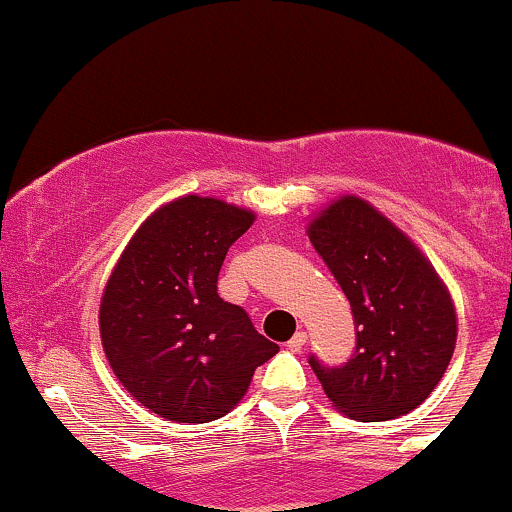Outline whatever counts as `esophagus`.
Instances as JSON below:
<instances>
[{
    "instance_id": "esophagus-1",
    "label": "esophagus",
    "mask_w": 512,
    "mask_h": 512,
    "mask_svg": "<svg viewBox=\"0 0 512 512\" xmlns=\"http://www.w3.org/2000/svg\"><path fill=\"white\" fill-rule=\"evenodd\" d=\"M306 341H308V338H306V333H303V331H298L296 336H293L291 341H288V348H291L293 353H301L303 348H306Z\"/></svg>"
}]
</instances>
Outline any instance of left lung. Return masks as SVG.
I'll use <instances>...</instances> for the list:
<instances>
[{
    "mask_svg": "<svg viewBox=\"0 0 512 512\" xmlns=\"http://www.w3.org/2000/svg\"><path fill=\"white\" fill-rule=\"evenodd\" d=\"M308 239L346 293L356 351L343 366L308 358L333 406L353 421L406 416L433 393L458 336L453 298L416 244L358 196L308 224Z\"/></svg>",
    "mask_w": 512,
    "mask_h": 512,
    "instance_id": "obj_1",
    "label": "left lung"
}]
</instances>
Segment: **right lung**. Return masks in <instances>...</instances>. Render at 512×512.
<instances>
[{
	"label": "right lung",
	"mask_w": 512,
	"mask_h": 512,
	"mask_svg": "<svg viewBox=\"0 0 512 512\" xmlns=\"http://www.w3.org/2000/svg\"><path fill=\"white\" fill-rule=\"evenodd\" d=\"M254 211L211 196H181L139 226L99 306L106 361L131 398L174 423L226 416L254 371L276 356L241 306L216 291L226 251Z\"/></svg>",
	"instance_id": "right-lung-1"
}]
</instances>
